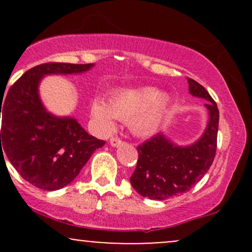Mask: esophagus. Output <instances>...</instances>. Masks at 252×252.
<instances>
[{
	"label": "esophagus",
	"mask_w": 252,
	"mask_h": 252,
	"mask_svg": "<svg viewBox=\"0 0 252 252\" xmlns=\"http://www.w3.org/2000/svg\"><path fill=\"white\" fill-rule=\"evenodd\" d=\"M122 143H123L122 140H120L118 137H111V138H110V144H111L112 147H120Z\"/></svg>",
	"instance_id": "1"
}]
</instances>
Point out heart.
<instances>
[{
	"mask_svg": "<svg viewBox=\"0 0 252 252\" xmlns=\"http://www.w3.org/2000/svg\"><path fill=\"white\" fill-rule=\"evenodd\" d=\"M170 97L152 86L115 92L110 103L96 97L91 103V115L104 132L115 129L116 118L130 120V128L137 135H150L162 123L168 112Z\"/></svg>",
	"mask_w": 252,
	"mask_h": 252,
	"instance_id": "1",
	"label": "heart"
}]
</instances>
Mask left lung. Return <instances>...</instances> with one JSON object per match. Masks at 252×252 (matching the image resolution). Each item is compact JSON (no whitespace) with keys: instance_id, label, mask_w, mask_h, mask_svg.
Here are the masks:
<instances>
[{"instance_id":"obj_1","label":"left lung","mask_w":252,"mask_h":252,"mask_svg":"<svg viewBox=\"0 0 252 252\" xmlns=\"http://www.w3.org/2000/svg\"><path fill=\"white\" fill-rule=\"evenodd\" d=\"M189 80V94L207 100L209 123L204 134L189 146H178L158 132L137 147L138 160L130 182L136 192L153 200L187 192L201 180L216 156L219 110L204 86Z\"/></svg>"}]
</instances>
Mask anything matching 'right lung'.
<instances>
[{
    "label": "right lung",
    "mask_w": 252,
    "mask_h": 252,
    "mask_svg": "<svg viewBox=\"0 0 252 252\" xmlns=\"http://www.w3.org/2000/svg\"><path fill=\"white\" fill-rule=\"evenodd\" d=\"M91 67L94 63H41L25 72L7 96L0 97V155H7L17 173L37 189L65 187L105 144L89 135L76 118L48 112L39 96L45 76L84 73Z\"/></svg>",
    "instance_id": "right-lung-1"
}]
</instances>
